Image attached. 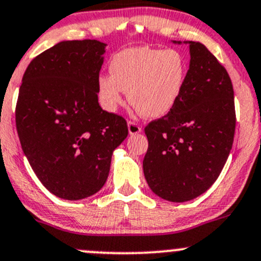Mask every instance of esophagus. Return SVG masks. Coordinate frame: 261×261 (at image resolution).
<instances>
[{"mask_svg": "<svg viewBox=\"0 0 261 261\" xmlns=\"http://www.w3.org/2000/svg\"><path fill=\"white\" fill-rule=\"evenodd\" d=\"M127 128H128V134H130V135H136V134L141 133V130H143V128H141V126L139 125V123L134 122V121H128Z\"/></svg>", "mask_w": 261, "mask_h": 261, "instance_id": "esophagus-1", "label": "esophagus"}]
</instances>
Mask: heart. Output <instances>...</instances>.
<instances>
[{
  "label": "heart",
  "mask_w": 261,
  "mask_h": 261,
  "mask_svg": "<svg viewBox=\"0 0 261 261\" xmlns=\"http://www.w3.org/2000/svg\"><path fill=\"white\" fill-rule=\"evenodd\" d=\"M110 75L97 80V98L107 112L117 111L125 92L136 111L145 117H162L174 107L187 80V62L174 49L150 46L123 49L109 64Z\"/></svg>",
  "instance_id": "b5f03b06"
}]
</instances>
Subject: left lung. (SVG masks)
I'll list each match as a JSON object with an SVG mask.
<instances>
[{
    "instance_id": "left-lung-1",
    "label": "left lung",
    "mask_w": 261,
    "mask_h": 261,
    "mask_svg": "<svg viewBox=\"0 0 261 261\" xmlns=\"http://www.w3.org/2000/svg\"><path fill=\"white\" fill-rule=\"evenodd\" d=\"M188 44L191 62L179 99L145 127L149 147L144 175L150 189L170 202L191 201L215 183L235 135V99L227 70L203 44Z\"/></svg>"
}]
</instances>
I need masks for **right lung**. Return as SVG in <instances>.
<instances>
[{
  "label": "right lung",
  "mask_w": 261,
  "mask_h": 261,
  "mask_svg": "<svg viewBox=\"0 0 261 261\" xmlns=\"http://www.w3.org/2000/svg\"><path fill=\"white\" fill-rule=\"evenodd\" d=\"M106 44L60 41L26 68L16 103L23 154L43 186L68 201L106 183L114 150L128 134L122 116L103 111L97 80Z\"/></svg>",
  "instance_id": "right-lung-1"
}]
</instances>
